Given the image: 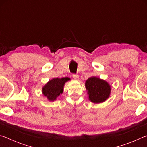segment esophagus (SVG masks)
<instances>
[{"label": "esophagus", "mask_w": 147, "mask_h": 147, "mask_svg": "<svg viewBox=\"0 0 147 147\" xmlns=\"http://www.w3.org/2000/svg\"><path fill=\"white\" fill-rule=\"evenodd\" d=\"M73 78L75 80H78L79 79V76L78 75V74H73Z\"/></svg>", "instance_id": "obj_1"}]
</instances>
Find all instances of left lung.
<instances>
[{
  "instance_id": "1",
  "label": "left lung",
  "mask_w": 147,
  "mask_h": 147,
  "mask_svg": "<svg viewBox=\"0 0 147 147\" xmlns=\"http://www.w3.org/2000/svg\"><path fill=\"white\" fill-rule=\"evenodd\" d=\"M86 89L88 91L89 100L95 104L102 103L109 98L111 86L107 82L96 76H92L86 81Z\"/></svg>"
}]
</instances>
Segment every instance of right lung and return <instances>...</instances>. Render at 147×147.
Instances as JSON below:
<instances>
[{
  "instance_id": "add662e5",
  "label": "right lung",
  "mask_w": 147,
  "mask_h": 147,
  "mask_svg": "<svg viewBox=\"0 0 147 147\" xmlns=\"http://www.w3.org/2000/svg\"><path fill=\"white\" fill-rule=\"evenodd\" d=\"M70 80L68 77L58 78H54L49 80L43 88L42 92L49 101H54L63 91V86L67 82Z\"/></svg>"
}]
</instances>
